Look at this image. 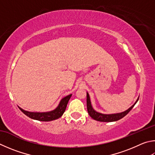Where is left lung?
Masks as SVG:
<instances>
[{"label":"left lung","mask_w":155,"mask_h":155,"mask_svg":"<svg viewBox=\"0 0 155 155\" xmlns=\"http://www.w3.org/2000/svg\"><path fill=\"white\" fill-rule=\"evenodd\" d=\"M138 100H139V97L137 98L136 102L134 103V105H132L129 109H127V110L123 112H120V113H117V114H102V113H100V112H96L94 108H93V107L91 106V100H90L89 95L88 93L87 92V111H88L89 116L91 117L93 119L97 120V121H101V122H113V121L119 120V119H122V118L126 116V115L129 113V111L134 108V106L137 103Z\"/></svg>","instance_id":"left-lung-1"}]
</instances>
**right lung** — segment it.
<instances>
[{
  "instance_id": "1",
  "label": "right lung",
  "mask_w": 155,
  "mask_h": 155,
  "mask_svg": "<svg viewBox=\"0 0 155 155\" xmlns=\"http://www.w3.org/2000/svg\"><path fill=\"white\" fill-rule=\"evenodd\" d=\"M72 96V94H70L67 96L64 97L61 100L58 106L53 110L46 112H28L24 110L20 107L19 108L20 110L23 112L30 119L40 120V121H51L55 119H58L59 118L62 116L64 112H65L67 104L70 97Z\"/></svg>"
}]
</instances>
